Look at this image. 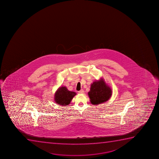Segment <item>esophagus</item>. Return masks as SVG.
<instances>
[{
	"label": "esophagus",
	"mask_w": 159,
	"mask_h": 159,
	"mask_svg": "<svg viewBox=\"0 0 159 159\" xmlns=\"http://www.w3.org/2000/svg\"><path fill=\"white\" fill-rule=\"evenodd\" d=\"M78 93H84V90L82 89L80 90V91H79Z\"/></svg>",
	"instance_id": "esophagus-1"
}]
</instances>
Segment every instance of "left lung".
<instances>
[{"mask_svg": "<svg viewBox=\"0 0 159 159\" xmlns=\"http://www.w3.org/2000/svg\"><path fill=\"white\" fill-rule=\"evenodd\" d=\"M88 95L92 104H99L110 99L112 95V90L103 79L93 82L88 92Z\"/></svg>", "mask_w": 159, "mask_h": 159, "instance_id": "1", "label": "left lung"}]
</instances>
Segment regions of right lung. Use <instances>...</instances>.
Masks as SVG:
<instances>
[{"label": "right lung", "mask_w": 159, "mask_h": 159, "mask_svg": "<svg viewBox=\"0 0 159 159\" xmlns=\"http://www.w3.org/2000/svg\"><path fill=\"white\" fill-rule=\"evenodd\" d=\"M75 95V92H70L66 87H61L55 93V101L58 104L66 106L69 104Z\"/></svg>", "instance_id": "1"}]
</instances>
